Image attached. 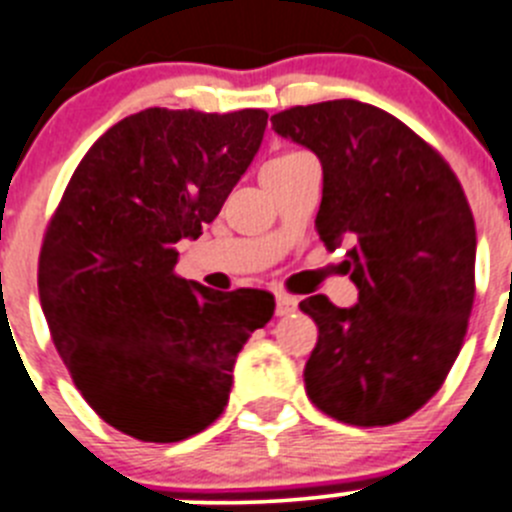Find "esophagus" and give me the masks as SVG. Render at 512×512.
Returning <instances> with one entry per match:
<instances>
[{"label": "esophagus", "mask_w": 512, "mask_h": 512, "mask_svg": "<svg viewBox=\"0 0 512 512\" xmlns=\"http://www.w3.org/2000/svg\"><path fill=\"white\" fill-rule=\"evenodd\" d=\"M296 306H299V299H296V296L276 294V314H279V316L294 314Z\"/></svg>", "instance_id": "esophagus-1"}]
</instances>
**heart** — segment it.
Wrapping results in <instances>:
<instances>
[{
    "instance_id": "1",
    "label": "heart",
    "mask_w": 512,
    "mask_h": 512,
    "mask_svg": "<svg viewBox=\"0 0 512 512\" xmlns=\"http://www.w3.org/2000/svg\"><path fill=\"white\" fill-rule=\"evenodd\" d=\"M289 155H294V153H286V155H279V158H274V160H271V163H276V160H284V158H289Z\"/></svg>"
}]
</instances>
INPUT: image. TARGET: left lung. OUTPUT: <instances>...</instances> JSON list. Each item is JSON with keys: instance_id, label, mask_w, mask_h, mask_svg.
I'll return each instance as SVG.
<instances>
[{"instance_id": "obj_1", "label": "left lung", "mask_w": 512, "mask_h": 512, "mask_svg": "<svg viewBox=\"0 0 512 512\" xmlns=\"http://www.w3.org/2000/svg\"><path fill=\"white\" fill-rule=\"evenodd\" d=\"M279 135L314 150L324 170L316 231L352 243L344 271L359 301H301L319 326L306 394L329 417L384 427L442 387L475 301V221L447 160L379 107L357 100L271 115Z\"/></svg>"}]
</instances>
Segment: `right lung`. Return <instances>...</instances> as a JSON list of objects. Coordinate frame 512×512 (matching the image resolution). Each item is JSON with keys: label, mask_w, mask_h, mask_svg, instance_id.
I'll list each match as a JSON object with an SVG mask.
<instances>
[{"label": "right lung", "mask_w": 512, "mask_h": 512, "mask_svg": "<svg viewBox=\"0 0 512 512\" xmlns=\"http://www.w3.org/2000/svg\"><path fill=\"white\" fill-rule=\"evenodd\" d=\"M266 110L148 107L95 140L40 251L52 342L87 405L143 442H180L221 417L238 352L274 316L261 289L175 274L264 140Z\"/></svg>", "instance_id": "obj_1"}]
</instances>
